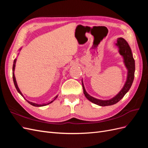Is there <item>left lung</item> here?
<instances>
[{"mask_svg": "<svg viewBox=\"0 0 148 148\" xmlns=\"http://www.w3.org/2000/svg\"><path fill=\"white\" fill-rule=\"evenodd\" d=\"M116 46L119 47V52L120 54L123 58V62L125 66L127 69V81L125 82L123 88L121 89V91L117 94V95L114 96L109 100H101L96 99L90 96L85 90L84 85L83 84V92L84 96H86L87 99L92 102L95 104H97L100 106H107L114 105L116 103H117L121 99H122L123 96L125 95L128 91L130 88H131L132 84L133 83L134 77H135V60L133 57V54L132 50L130 47L128 42L122 38H119L117 39V43L115 44Z\"/></svg>", "mask_w": 148, "mask_h": 148, "instance_id": "obj_1", "label": "left lung"}]
</instances>
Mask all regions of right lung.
<instances>
[{
    "label": "right lung",
    "mask_w": 148,
    "mask_h": 148,
    "mask_svg": "<svg viewBox=\"0 0 148 148\" xmlns=\"http://www.w3.org/2000/svg\"><path fill=\"white\" fill-rule=\"evenodd\" d=\"M21 49H20V51L21 50ZM16 59H15V60H14V61H13V83H14V84H15V88H16V90H17V91L18 92L20 95L23 96L24 98H25V97L23 96V95H22V93H21V92L20 91V89L18 88V85H17V83H16V79H15V74H14V70H15V64H16ZM57 96H56L55 97H54V99H53L52 101H51V102H49L48 103H47V104H36V103H34V102H30V101H28V100H26L25 98V99H26V101H27L29 104H30L31 105H32V106H35V107H42V106H46V105H48V104H51V103H52L53 101H54L56 98L57 97Z\"/></svg>",
    "instance_id": "add662e5"
}]
</instances>
